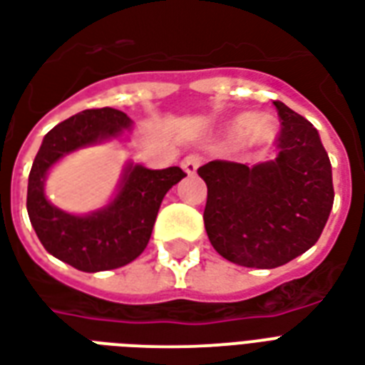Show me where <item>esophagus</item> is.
Wrapping results in <instances>:
<instances>
[{
  "mask_svg": "<svg viewBox=\"0 0 365 365\" xmlns=\"http://www.w3.org/2000/svg\"><path fill=\"white\" fill-rule=\"evenodd\" d=\"M180 168L185 169L186 175H194L196 173V169L200 168V156L196 154H190V156H186L182 162H180Z\"/></svg>",
  "mask_w": 365,
  "mask_h": 365,
  "instance_id": "esophagus-1",
  "label": "esophagus"
}]
</instances>
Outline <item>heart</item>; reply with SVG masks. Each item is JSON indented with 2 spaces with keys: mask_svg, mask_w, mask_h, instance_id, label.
Here are the masks:
<instances>
[{
  "mask_svg": "<svg viewBox=\"0 0 365 365\" xmlns=\"http://www.w3.org/2000/svg\"><path fill=\"white\" fill-rule=\"evenodd\" d=\"M278 133V125L272 115L262 114H238L228 121L225 127V135L228 140H238L242 146H262L270 143Z\"/></svg>",
  "mask_w": 365,
  "mask_h": 365,
  "instance_id": "b5f03b06",
  "label": "heart"
}]
</instances>
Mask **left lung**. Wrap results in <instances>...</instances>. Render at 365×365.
<instances>
[{
    "label": "left lung",
    "instance_id": "left-lung-1",
    "mask_svg": "<svg viewBox=\"0 0 365 365\" xmlns=\"http://www.w3.org/2000/svg\"><path fill=\"white\" fill-rule=\"evenodd\" d=\"M278 156L244 165L215 160L197 169L207 185L205 232L227 261L276 268L318 242L333 207L331 162L314 125L279 101Z\"/></svg>",
    "mask_w": 365,
    "mask_h": 365
}]
</instances>
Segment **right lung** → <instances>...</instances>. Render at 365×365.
<instances>
[{"label": "right lung", "mask_w": 365, "mask_h": 365, "mask_svg": "<svg viewBox=\"0 0 365 365\" xmlns=\"http://www.w3.org/2000/svg\"><path fill=\"white\" fill-rule=\"evenodd\" d=\"M133 121L121 110L91 108L68 118L43 137L28 177L26 209L51 255L83 272H103L135 261L148 245L163 196L186 177L180 168L146 169L129 162L108 205L87 215L62 211L45 196L49 169L68 154L121 138Z\"/></svg>", "instance_id": "obj_1"}]
</instances>
